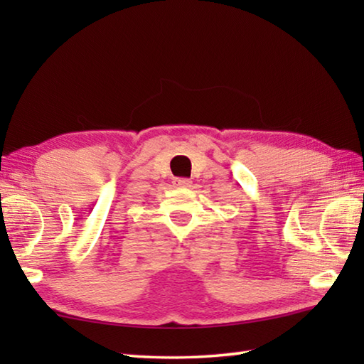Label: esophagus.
<instances>
[{
    "mask_svg": "<svg viewBox=\"0 0 364 364\" xmlns=\"http://www.w3.org/2000/svg\"><path fill=\"white\" fill-rule=\"evenodd\" d=\"M175 184H176V186H180V188H189L191 184H192V181L188 180V178H176Z\"/></svg>",
    "mask_w": 364,
    "mask_h": 364,
    "instance_id": "34e87169",
    "label": "esophagus"
}]
</instances>
